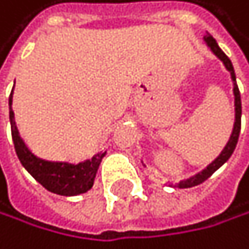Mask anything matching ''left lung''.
I'll list each match as a JSON object with an SVG mask.
<instances>
[{
  "label": "left lung",
  "mask_w": 249,
  "mask_h": 249,
  "mask_svg": "<svg viewBox=\"0 0 249 249\" xmlns=\"http://www.w3.org/2000/svg\"><path fill=\"white\" fill-rule=\"evenodd\" d=\"M203 39H205L207 46L211 49V52L214 53L216 56L223 62V66H225V69L231 73L232 86H234V89H232V91H234V107H236L234 110H236V119H234V128H232V133H231V136H230V141H228V143L225 145V148L222 150V153L219 155V158H217L214 162H211L205 170L199 173V175L193 176V178H190V179H187V180H182V182L179 183V187H180V188H191V187H196V185H199V183L205 182V180H207V179L213 175V173L216 171V170H219V168L223 165V163H225V162L231 158L232 151H234V148H236V145H237L239 133H240L242 102H240V91H239V87H237V84H236V73H234V67H232V64H231V61H230V58L227 56L225 53L222 52V49L217 46L216 39L213 38L210 33H207L205 36H203Z\"/></svg>",
  "instance_id": "obj_1"
}]
</instances>
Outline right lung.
Returning <instances> with one entry per match:
<instances>
[{
    "mask_svg": "<svg viewBox=\"0 0 249 249\" xmlns=\"http://www.w3.org/2000/svg\"><path fill=\"white\" fill-rule=\"evenodd\" d=\"M9 116H10V127H12V139H13L17 156L22 163V167L44 188L54 193V195L76 196L89 191L93 187L99 163L102 158L106 156V153H99V155L93 156L86 162H81L78 165H73V163H67V162H49L39 159L27 148V145L19 136L17 124H15V114L12 110V93L9 96Z\"/></svg>",
    "mask_w": 249,
    "mask_h": 249,
    "instance_id": "1",
    "label": "right lung"
}]
</instances>
